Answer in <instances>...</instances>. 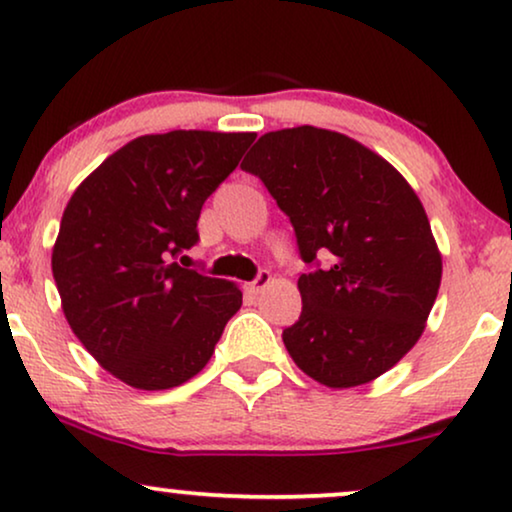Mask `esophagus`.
<instances>
[{
  "mask_svg": "<svg viewBox=\"0 0 512 512\" xmlns=\"http://www.w3.org/2000/svg\"><path fill=\"white\" fill-rule=\"evenodd\" d=\"M270 279H272L270 272H268V270H261V272H258V277L254 279V282L249 284V291H251V293H258V291H263L265 286L270 284Z\"/></svg>",
  "mask_w": 512,
  "mask_h": 512,
  "instance_id": "34e87169",
  "label": "esophagus"
}]
</instances>
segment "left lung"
I'll use <instances>...</instances> for the list:
<instances>
[{
    "instance_id": "8db88e82",
    "label": "left lung",
    "mask_w": 512,
    "mask_h": 512,
    "mask_svg": "<svg viewBox=\"0 0 512 512\" xmlns=\"http://www.w3.org/2000/svg\"><path fill=\"white\" fill-rule=\"evenodd\" d=\"M296 230L303 312L284 331L296 366L331 389L373 382L422 338L443 256L401 172L342 132L298 125L265 135L242 163Z\"/></svg>"
}]
</instances>
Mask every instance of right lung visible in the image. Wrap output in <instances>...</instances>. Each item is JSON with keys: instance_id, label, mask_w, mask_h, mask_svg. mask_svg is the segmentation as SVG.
Instances as JSON below:
<instances>
[{"instance_id": "right-lung-1", "label": "right lung", "mask_w": 512, "mask_h": 512, "mask_svg": "<svg viewBox=\"0 0 512 512\" xmlns=\"http://www.w3.org/2000/svg\"><path fill=\"white\" fill-rule=\"evenodd\" d=\"M256 132L172 130L121 146L69 198L51 268L62 312L104 370L144 391L212 359L242 291L174 261L198 242L205 200Z\"/></svg>"}]
</instances>
